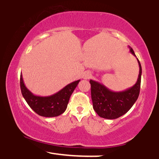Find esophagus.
<instances>
[{
  "mask_svg": "<svg viewBox=\"0 0 159 159\" xmlns=\"http://www.w3.org/2000/svg\"><path fill=\"white\" fill-rule=\"evenodd\" d=\"M82 77H83L84 80H89L91 77V74L89 71H85L82 75Z\"/></svg>",
  "mask_w": 159,
  "mask_h": 159,
  "instance_id": "esophagus-1",
  "label": "esophagus"
}]
</instances>
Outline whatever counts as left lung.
<instances>
[{"label": "left lung", "instance_id": "1", "mask_svg": "<svg viewBox=\"0 0 159 159\" xmlns=\"http://www.w3.org/2000/svg\"><path fill=\"white\" fill-rule=\"evenodd\" d=\"M130 52L136 56L133 49L129 47ZM139 72L134 85L123 91L115 92L107 88L100 82L90 80L91 98L93 110L103 118L116 119L125 114L137 100L141 84L142 66L139 60Z\"/></svg>", "mask_w": 159, "mask_h": 159}]
</instances>
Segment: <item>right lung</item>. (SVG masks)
Segmentation results:
<instances>
[{
	"label": "right lung",
	"mask_w": 159,
	"mask_h": 159,
	"mask_svg": "<svg viewBox=\"0 0 159 159\" xmlns=\"http://www.w3.org/2000/svg\"><path fill=\"white\" fill-rule=\"evenodd\" d=\"M80 80L67 84L56 93L48 96H39L32 93L25 85L22 74L20 75V88L25 100L37 114L46 117H57L66 110L70 96Z\"/></svg>",
	"instance_id": "right-lung-1"
}]
</instances>
